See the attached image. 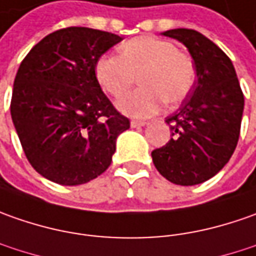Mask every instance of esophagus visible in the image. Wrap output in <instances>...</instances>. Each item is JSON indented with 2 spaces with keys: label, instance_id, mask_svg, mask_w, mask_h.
Instances as JSON below:
<instances>
[{
  "label": "esophagus",
  "instance_id": "34e87169",
  "mask_svg": "<svg viewBox=\"0 0 256 256\" xmlns=\"http://www.w3.org/2000/svg\"><path fill=\"white\" fill-rule=\"evenodd\" d=\"M130 126L132 128H142V126H146V122H142V120H132L130 122Z\"/></svg>",
  "mask_w": 256,
  "mask_h": 256
}]
</instances>
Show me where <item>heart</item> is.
<instances>
[{
  "label": "heart",
  "instance_id": "1",
  "mask_svg": "<svg viewBox=\"0 0 256 256\" xmlns=\"http://www.w3.org/2000/svg\"><path fill=\"white\" fill-rule=\"evenodd\" d=\"M94 75L113 98L128 92L138 76L142 88L122 98L118 106L128 116L148 118L160 110L164 100L174 104L187 98L196 82V66L172 40L146 35L122 44L119 56L99 58Z\"/></svg>",
  "mask_w": 256,
  "mask_h": 256
}]
</instances>
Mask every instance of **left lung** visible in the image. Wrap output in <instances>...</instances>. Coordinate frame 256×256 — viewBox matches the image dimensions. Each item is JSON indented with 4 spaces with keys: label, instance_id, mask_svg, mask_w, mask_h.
Listing matches in <instances>:
<instances>
[{
    "label": "left lung",
    "instance_id": "1",
    "mask_svg": "<svg viewBox=\"0 0 256 256\" xmlns=\"http://www.w3.org/2000/svg\"><path fill=\"white\" fill-rule=\"evenodd\" d=\"M163 35L188 49L197 80L180 109L166 122L170 142L152 152L164 178L178 186L210 180L231 158L244 112V93L231 59L212 40L194 30H170Z\"/></svg>",
    "mask_w": 256,
    "mask_h": 256
}]
</instances>
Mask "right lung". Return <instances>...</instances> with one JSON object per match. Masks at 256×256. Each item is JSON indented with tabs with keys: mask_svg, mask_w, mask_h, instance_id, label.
Masks as SVG:
<instances>
[{
	"mask_svg": "<svg viewBox=\"0 0 256 256\" xmlns=\"http://www.w3.org/2000/svg\"><path fill=\"white\" fill-rule=\"evenodd\" d=\"M122 40L69 26L46 35L21 62L11 118L28 162L45 178L78 186L110 166L116 138L130 122L103 93L94 66Z\"/></svg>",
	"mask_w": 256,
	"mask_h": 256,
	"instance_id": "1",
	"label": "right lung"
}]
</instances>
